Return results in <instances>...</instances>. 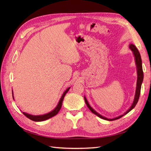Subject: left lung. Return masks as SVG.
I'll return each mask as SVG.
<instances>
[{"label":"left lung","mask_w":151,"mask_h":151,"mask_svg":"<svg viewBox=\"0 0 151 151\" xmlns=\"http://www.w3.org/2000/svg\"><path fill=\"white\" fill-rule=\"evenodd\" d=\"M129 48L132 50L134 57V60H135L136 68H137V76H138V78H137V83H136V88L134 99L133 103L132 104V105L130 106V108L128 110H127V111L123 114L120 115L119 116L116 117V118H112V119L106 118V117L103 116L101 114H99L98 112H97L94 109H93L91 107V106L89 105V103H88V101H87L86 98L84 96L85 103L86 104L87 106H88V109L90 110V111H91L92 113L94 114H96V116H98V117H99V118H101L103 119L107 120V121H114V120L118 119L120 118H122V116L127 114V113H129L130 111V110H132L134 108L135 106L136 105L137 103H138V99H139V98L140 91H141V86H142V82H143V69H142V58H141V55H140V53H139V51L134 45H132V44H130Z\"/></svg>","instance_id":"8db88e82"}]
</instances>
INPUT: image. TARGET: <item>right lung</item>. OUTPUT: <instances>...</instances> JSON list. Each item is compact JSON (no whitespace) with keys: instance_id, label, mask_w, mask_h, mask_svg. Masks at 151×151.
<instances>
[{"instance_id":"right-lung-1","label":"right lung","mask_w":151,"mask_h":151,"mask_svg":"<svg viewBox=\"0 0 151 151\" xmlns=\"http://www.w3.org/2000/svg\"><path fill=\"white\" fill-rule=\"evenodd\" d=\"M70 88V87H69V88H67L64 92V93H63L61 98H60V99H59V101L58 104V105H57L55 108L53 109V110H52L51 112H50L47 114H45L39 115V116L32 115V114H29L26 113V112H22V113L24 114V115L27 117L28 118H29V119H31V120H32V121H34V122H42V121H45V120H46V119H48L49 118H51L52 117L55 116L56 114H58V113L59 112L60 109H61V108L63 101V99H64V98H65V96L66 95V93L68 92V91ZM12 96H13V99H14L13 91H12Z\"/></svg>"}]
</instances>
